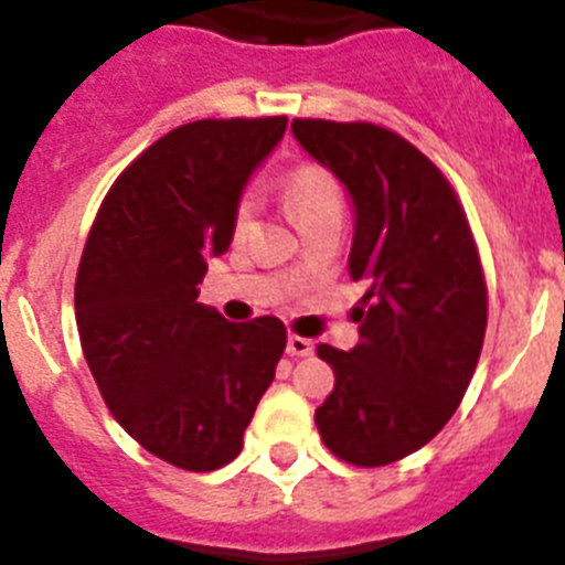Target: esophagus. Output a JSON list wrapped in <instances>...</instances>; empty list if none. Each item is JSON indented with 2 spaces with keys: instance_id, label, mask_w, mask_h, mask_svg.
<instances>
[{
  "instance_id": "34e87169",
  "label": "esophagus",
  "mask_w": 565,
  "mask_h": 565,
  "mask_svg": "<svg viewBox=\"0 0 565 565\" xmlns=\"http://www.w3.org/2000/svg\"><path fill=\"white\" fill-rule=\"evenodd\" d=\"M286 351L291 353V356H311L313 342H311V339H306V337H297V333H288Z\"/></svg>"
}]
</instances>
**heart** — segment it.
I'll use <instances>...</instances> for the list:
<instances>
[{
    "label": "heart",
    "mask_w": 565,
    "mask_h": 565,
    "mask_svg": "<svg viewBox=\"0 0 565 565\" xmlns=\"http://www.w3.org/2000/svg\"><path fill=\"white\" fill-rule=\"evenodd\" d=\"M286 192V203L294 212L297 223L302 228L311 226L313 221L326 217V214H342L344 194L342 183L337 181V174L328 172L319 163H302V167L291 169L282 183ZM234 234H246L254 223V201L243 198L234 209Z\"/></svg>",
    "instance_id": "b5f03b06"
}]
</instances>
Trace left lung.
<instances>
[{"label":"left lung","instance_id":"8db88e82","mask_svg":"<svg viewBox=\"0 0 565 565\" xmlns=\"http://www.w3.org/2000/svg\"><path fill=\"white\" fill-rule=\"evenodd\" d=\"M294 138L351 194L348 271L359 344H319L333 391L313 413L337 458L384 467L422 450L450 422L487 331V282L467 214L441 169L376 124L294 118Z\"/></svg>","mask_w":565,"mask_h":565}]
</instances>
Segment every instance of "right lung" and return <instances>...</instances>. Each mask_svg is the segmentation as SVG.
I'll use <instances>...</instances> for the list:
<instances>
[{"label":"right lung","instance_id":"add662e5","mask_svg":"<svg viewBox=\"0 0 565 565\" xmlns=\"http://www.w3.org/2000/svg\"><path fill=\"white\" fill-rule=\"evenodd\" d=\"M286 115L192 121L118 174L76 277L82 351L109 413L143 450L212 472L243 433L286 351L277 317L228 322L198 302L206 259L234 237V209Z\"/></svg>","mask_w":565,"mask_h":565}]
</instances>
